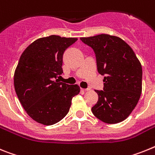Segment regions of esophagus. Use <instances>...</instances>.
Returning a JSON list of instances; mask_svg holds the SVG:
<instances>
[{
  "instance_id": "1",
  "label": "esophagus",
  "mask_w": 155,
  "mask_h": 155,
  "mask_svg": "<svg viewBox=\"0 0 155 155\" xmlns=\"http://www.w3.org/2000/svg\"><path fill=\"white\" fill-rule=\"evenodd\" d=\"M82 90H83V91H91V89H90V88H87V89H83V88H82Z\"/></svg>"
}]
</instances>
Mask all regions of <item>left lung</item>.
Returning a JSON list of instances; mask_svg holds the SVG:
<instances>
[{"instance_id": "8db88e82", "label": "left lung", "mask_w": 155, "mask_h": 155, "mask_svg": "<svg viewBox=\"0 0 155 155\" xmlns=\"http://www.w3.org/2000/svg\"><path fill=\"white\" fill-rule=\"evenodd\" d=\"M80 40L94 50L97 71L104 77V91H95L98 101L91 108L107 124L125 120L135 108L142 92V66L124 40L100 34Z\"/></svg>"}]
</instances>
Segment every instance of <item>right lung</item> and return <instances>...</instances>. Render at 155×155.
Listing matches in <instances>:
<instances>
[{
	"label": "right lung",
	"mask_w": 155,
	"mask_h": 155,
	"mask_svg": "<svg viewBox=\"0 0 155 155\" xmlns=\"http://www.w3.org/2000/svg\"><path fill=\"white\" fill-rule=\"evenodd\" d=\"M77 38L56 35L37 39L21 54L14 75V86L21 105L33 120L45 126L61 121L69 111L78 85L59 82L63 54Z\"/></svg>",
	"instance_id": "1"
}]
</instances>
